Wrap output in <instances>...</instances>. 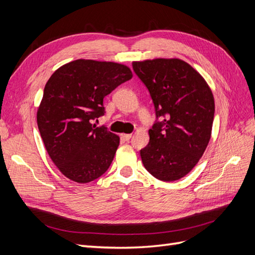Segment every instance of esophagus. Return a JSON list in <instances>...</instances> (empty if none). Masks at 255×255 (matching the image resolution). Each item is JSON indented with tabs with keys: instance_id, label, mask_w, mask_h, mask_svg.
<instances>
[{
	"instance_id": "1",
	"label": "esophagus",
	"mask_w": 255,
	"mask_h": 255,
	"mask_svg": "<svg viewBox=\"0 0 255 255\" xmlns=\"http://www.w3.org/2000/svg\"><path fill=\"white\" fill-rule=\"evenodd\" d=\"M130 137H132V134H121V138L122 139H125V140H129L130 139Z\"/></svg>"
}]
</instances>
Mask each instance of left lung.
<instances>
[{
  "mask_svg": "<svg viewBox=\"0 0 255 255\" xmlns=\"http://www.w3.org/2000/svg\"><path fill=\"white\" fill-rule=\"evenodd\" d=\"M149 89L156 118L150 141L140 150L144 168L154 177L172 182L189 173L210 142L215 114L213 92L203 76L179 58L133 61Z\"/></svg>",
  "mask_w": 255,
  "mask_h": 255,
  "instance_id": "1",
  "label": "left lung"
}]
</instances>
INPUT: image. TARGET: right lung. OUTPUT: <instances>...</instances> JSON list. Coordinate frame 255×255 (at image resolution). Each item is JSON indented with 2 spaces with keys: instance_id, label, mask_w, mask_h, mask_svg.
I'll use <instances>...</instances> for the list:
<instances>
[{
  "instance_id": "obj_1",
  "label": "right lung",
  "mask_w": 255,
  "mask_h": 255,
  "mask_svg": "<svg viewBox=\"0 0 255 255\" xmlns=\"http://www.w3.org/2000/svg\"><path fill=\"white\" fill-rule=\"evenodd\" d=\"M132 76L126 65L76 59L45 84L37 125L49 156L69 180L89 183L110 168L120 138L91 120L104 115L103 99Z\"/></svg>"
}]
</instances>
